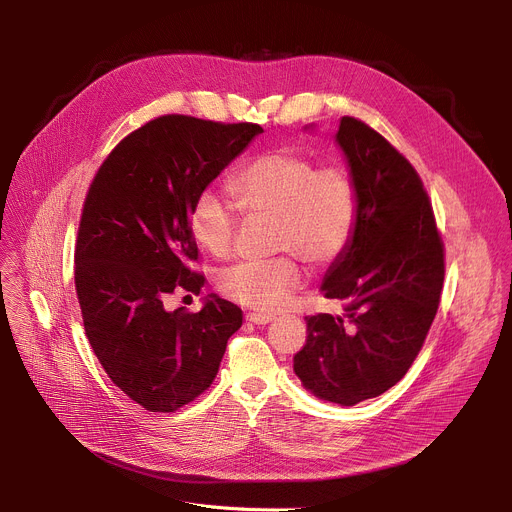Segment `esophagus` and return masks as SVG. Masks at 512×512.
Listing matches in <instances>:
<instances>
[{
    "label": "esophagus",
    "mask_w": 512,
    "mask_h": 512,
    "mask_svg": "<svg viewBox=\"0 0 512 512\" xmlns=\"http://www.w3.org/2000/svg\"><path fill=\"white\" fill-rule=\"evenodd\" d=\"M247 320H249L251 324H255V326H265V324L273 322V316H269V314H249Z\"/></svg>",
    "instance_id": "obj_1"
}]
</instances>
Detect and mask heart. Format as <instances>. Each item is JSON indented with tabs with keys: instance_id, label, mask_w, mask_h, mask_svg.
<instances>
[{
	"instance_id": "obj_1",
	"label": "heart",
	"mask_w": 512,
	"mask_h": 512,
	"mask_svg": "<svg viewBox=\"0 0 512 512\" xmlns=\"http://www.w3.org/2000/svg\"><path fill=\"white\" fill-rule=\"evenodd\" d=\"M229 188L247 218L273 221V251L302 257L310 267L330 265L354 233L358 194L352 176L342 168H318L306 156L279 150L249 162ZM188 227L200 249L212 257H227L239 216L221 194L204 190L192 204ZM218 287L241 306L269 314L296 294L300 269L287 255L239 263L221 273Z\"/></svg>"
}]
</instances>
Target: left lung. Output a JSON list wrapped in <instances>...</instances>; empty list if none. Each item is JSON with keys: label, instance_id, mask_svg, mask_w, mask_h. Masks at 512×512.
<instances>
[{"label": "left lung", "instance_id": "8db88e82", "mask_svg": "<svg viewBox=\"0 0 512 512\" xmlns=\"http://www.w3.org/2000/svg\"><path fill=\"white\" fill-rule=\"evenodd\" d=\"M334 141L358 212L320 289L344 314L306 318L294 373L318 399L350 407L397 385L419 354L440 306L444 243L417 172L383 135L342 117Z\"/></svg>", "mask_w": 512, "mask_h": 512}]
</instances>
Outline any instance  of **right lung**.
Listing matches in <instances>:
<instances>
[{
	"mask_svg": "<svg viewBox=\"0 0 512 512\" xmlns=\"http://www.w3.org/2000/svg\"><path fill=\"white\" fill-rule=\"evenodd\" d=\"M263 133L255 123L164 115L129 133L99 168L83 208L75 285L85 332L109 379L148 411L170 413L214 381L243 312L210 294L168 312L180 285L198 294L194 200Z\"/></svg>",
	"mask_w": 512,
	"mask_h": 512,
	"instance_id": "right-lung-1",
	"label": "right lung"
}]
</instances>
